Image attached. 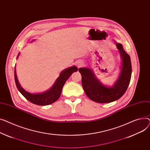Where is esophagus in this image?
<instances>
[{
  "label": "esophagus",
  "mask_w": 150,
  "mask_h": 150,
  "mask_svg": "<svg viewBox=\"0 0 150 150\" xmlns=\"http://www.w3.org/2000/svg\"><path fill=\"white\" fill-rule=\"evenodd\" d=\"M77 65L78 67H80L83 65V62H81V61H79V62H77Z\"/></svg>",
  "instance_id": "34e87169"
}]
</instances>
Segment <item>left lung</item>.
I'll use <instances>...</instances> for the list:
<instances>
[{
  "instance_id": "obj_1",
  "label": "left lung",
  "mask_w": 150,
  "mask_h": 150,
  "mask_svg": "<svg viewBox=\"0 0 150 150\" xmlns=\"http://www.w3.org/2000/svg\"><path fill=\"white\" fill-rule=\"evenodd\" d=\"M114 43L119 51L122 62L120 73L114 85L109 87L103 85L96 77L90 68L79 69L82 75V84L85 94L96 102L110 103L120 99L127 91L131 80L132 68L130 57L123 48L121 43Z\"/></svg>"
}]
</instances>
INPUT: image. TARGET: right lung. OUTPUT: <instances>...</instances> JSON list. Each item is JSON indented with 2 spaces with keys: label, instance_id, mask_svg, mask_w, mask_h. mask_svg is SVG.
Instances as JSON below:
<instances>
[{
  "label": "right lung",
  "instance_id": "right-lung-1",
  "mask_svg": "<svg viewBox=\"0 0 150 150\" xmlns=\"http://www.w3.org/2000/svg\"><path fill=\"white\" fill-rule=\"evenodd\" d=\"M19 54L20 53H19L17 58H18ZM77 69H78L76 66H73L64 69L60 73L59 77L56 79V82L51 88L47 91L38 94H31L28 93L21 86L17 77L16 67L14 68V79L17 89L26 99L34 104L43 106V105H50L58 100L60 96L65 83L70 76L74 72L77 71Z\"/></svg>",
  "mask_w": 150,
  "mask_h": 150
}]
</instances>
